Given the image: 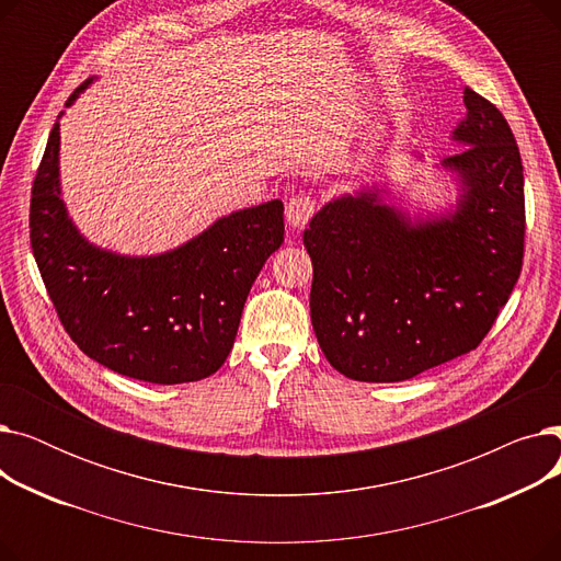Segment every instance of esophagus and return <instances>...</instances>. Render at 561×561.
Here are the masks:
<instances>
[{
  "mask_svg": "<svg viewBox=\"0 0 561 561\" xmlns=\"http://www.w3.org/2000/svg\"><path fill=\"white\" fill-rule=\"evenodd\" d=\"M316 214V199L309 195H296L286 202V220L290 227L302 229Z\"/></svg>",
  "mask_w": 561,
  "mask_h": 561,
  "instance_id": "1",
  "label": "esophagus"
}]
</instances>
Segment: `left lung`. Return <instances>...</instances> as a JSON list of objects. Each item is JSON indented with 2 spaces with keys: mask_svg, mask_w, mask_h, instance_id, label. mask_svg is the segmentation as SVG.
Instances as JSON below:
<instances>
[{
  "mask_svg": "<svg viewBox=\"0 0 561 561\" xmlns=\"http://www.w3.org/2000/svg\"><path fill=\"white\" fill-rule=\"evenodd\" d=\"M438 168L457 184L440 214L411 216L387 186L330 199L305 229L313 263L311 322L328 362L357 381H404L476 350L523 265V163L489 100L463 88Z\"/></svg>",
  "mask_w": 561,
  "mask_h": 561,
  "instance_id": "8db88e82",
  "label": "left lung"
}]
</instances>
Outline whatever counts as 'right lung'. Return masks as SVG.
<instances>
[{
	"mask_svg": "<svg viewBox=\"0 0 561 561\" xmlns=\"http://www.w3.org/2000/svg\"><path fill=\"white\" fill-rule=\"evenodd\" d=\"M91 83L83 81L66 106ZM58 121L34 180L28 227L41 277L66 332L88 357L125 377L184 385L214 375L233 347L256 275L284 243L282 199L231 211L161 254L100 248L66 209Z\"/></svg>",
	"mask_w": 561,
	"mask_h": 561,
	"instance_id": "add662e5",
	"label": "right lung"
}]
</instances>
